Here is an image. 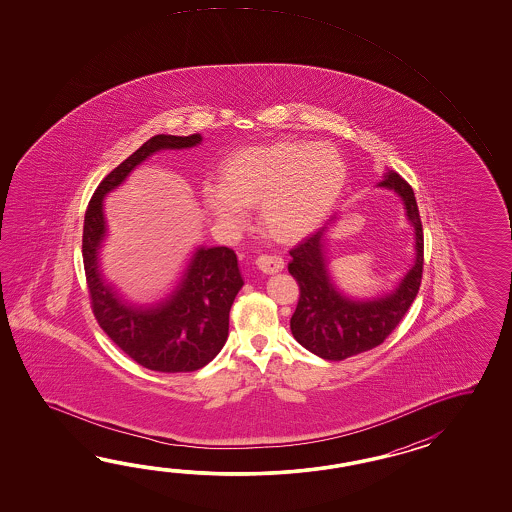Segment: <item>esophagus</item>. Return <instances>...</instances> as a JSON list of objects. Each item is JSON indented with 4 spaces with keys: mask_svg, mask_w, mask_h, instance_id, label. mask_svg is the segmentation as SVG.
I'll return each instance as SVG.
<instances>
[{
    "mask_svg": "<svg viewBox=\"0 0 512 512\" xmlns=\"http://www.w3.org/2000/svg\"><path fill=\"white\" fill-rule=\"evenodd\" d=\"M256 265H258L260 271L267 272V274L282 271V256H278V254H260V256L256 258Z\"/></svg>",
    "mask_w": 512,
    "mask_h": 512,
    "instance_id": "1",
    "label": "esophagus"
}]
</instances>
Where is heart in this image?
<instances>
[{
    "mask_svg": "<svg viewBox=\"0 0 512 512\" xmlns=\"http://www.w3.org/2000/svg\"><path fill=\"white\" fill-rule=\"evenodd\" d=\"M348 179L344 157L331 144L278 141L225 157L219 186L201 192L208 212L240 219L241 207H261V229L274 241H296L337 205Z\"/></svg>",
    "mask_w": 512,
    "mask_h": 512,
    "instance_id": "b5f03b06",
    "label": "heart"
}]
</instances>
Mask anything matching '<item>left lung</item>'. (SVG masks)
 Returning a JSON list of instances; mask_svg holds the SVG:
<instances>
[{
  "label": "left lung",
  "instance_id": "left-lung-1",
  "mask_svg": "<svg viewBox=\"0 0 512 512\" xmlns=\"http://www.w3.org/2000/svg\"><path fill=\"white\" fill-rule=\"evenodd\" d=\"M379 186L392 188L403 197L408 219L415 229L417 258L395 293L373 302H351L335 291L327 276L322 251V236L327 227L318 229L294 245L289 254V272L300 287L298 304L291 316L294 338L326 360H344L382 344L399 326L419 293L425 263L423 223L412 186L399 174H388Z\"/></svg>",
  "mask_w": 512,
  "mask_h": 512
}]
</instances>
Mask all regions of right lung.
I'll return each mask as SVG.
<instances>
[{
	"label": "right lung",
	"instance_id": "obj_1",
	"mask_svg": "<svg viewBox=\"0 0 512 512\" xmlns=\"http://www.w3.org/2000/svg\"><path fill=\"white\" fill-rule=\"evenodd\" d=\"M201 135H155L98 185L87 205L82 234V258L91 311L98 326L142 368L186 373L207 366L229 337V313L243 285L236 252L229 247L199 249L177 293L155 309H131L104 287L97 271V251L104 238L102 199L119 186L148 155L163 148H190Z\"/></svg>",
	"mask_w": 512,
	"mask_h": 512
}]
</instances>
